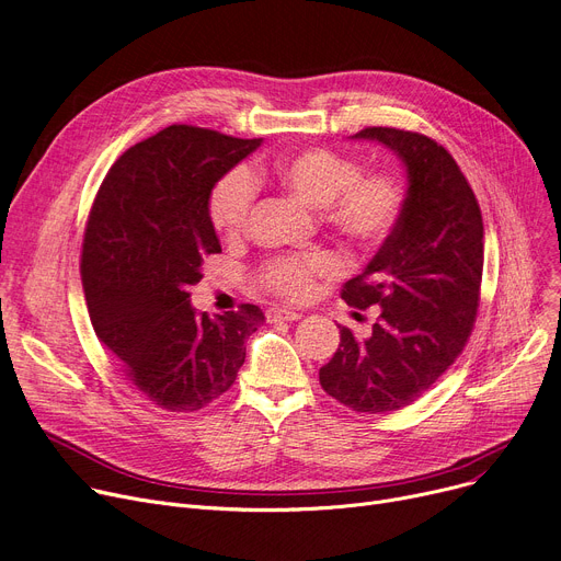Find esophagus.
<instances>
[{
	"mask_svg": "<svg viewBox=\"0 0 561 561\" xmlns=\"http://www.w3.org/2000/svg\"><path fill=\"white\" fill-rule=\"evenodd\" d=\"M304 312L287 310V308H270L266 310V322H299Z\"/></svg>",
	"mask_w": 561,
	"mask_h": 561,
	"instance_id": "esophagus-1",
	"label": "esophagus"
}]
</instances>
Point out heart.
Returning a JSON list of instances; mask_svg holds the SVG:
<instances>
[{"instance_id":"b5f03b06","label":"heart","mask_w":561,"mask_h":561,"mask_svg":"<svg viewBox=\"0 0 561 561\" xmlns=\"http://www.w3.org/2000/svg\"><path fill=\"white\" fill-rule=\"evenodd\" d=\"M272 178L299 203L324 209L327 221L354 244H379L394 228L402 209V190L386 173L358 175V167L333 150L310 148L278 157ZM257 186L247 169L230 171L209 201L211 224L226 237L242 234L249 226ZM337 262L329 253L276 257L264 264L260 283L291 301L310 297L317 276H331Z\"/></svg>"}]
</instances>
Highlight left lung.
I'll use <instances>...</instances> for the list:
<instances>
[{
  "label": "left lung",
  "instance_id": "obj_1",
  "mask_svg": "<svg viewBox=\"0 0 561 561\" xmlns=\"http://www.w3.org/2000/svg\"><path fill=\"white\" fill-rule=\"evenodd\" d=\"M352 139L392 150L407 171L402 209L377 255L346 280L342 299L379 306L371 335L346 327L319 383L358 413L413 404L463 352L479 306L484 224L466 175L434 139L394 127H365Z\"/></svg>",
  "mask_w": 561,
  "mask_h": 561
}]
</instances>
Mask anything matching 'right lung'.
I'll list each match as a JSON object with an SVG mask.
<instances>
[{
    "instance_id": "right-lung-1",
    "label": "right lung",
    "mask_w": 561,
    "mask_h": 561,
    "mask_svg": "<svg viewBox=\"0 0 561 561\" xmlns=\"http://www.w3.org/2000/svg\"><path fill=\"white\" fill-rule=\"evenodd\" d=\"M260 144L171 125L123 152L95 196L82 249L91 324L159 409L192 413L219 399L264 319L251 304L209 319L190 299L205 257L221 251L211 190Z\"/></svg>"
}]
</instances>
